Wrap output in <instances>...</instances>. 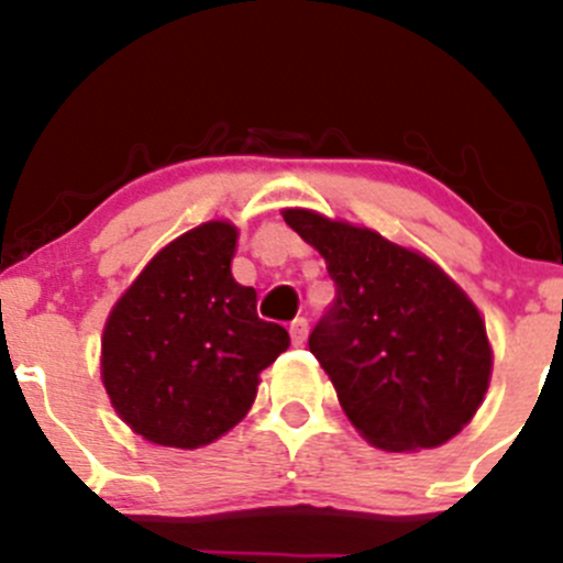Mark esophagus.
<instances>
[{"instance_id":"obj_1","label":"esophagus","mask_w":563,"mask_h":563,"mask_svg":"<svg viewBox=\"0 0 563 563\" xmlns=\"http://www.w3.org/2000/svg\"><path fill=\"white\" fill-rule=\"evenodd\" d=\"M291 340L294 345H302L308 340V321L305 318H294L291 321Z\"/></svg>"}]
</instances>
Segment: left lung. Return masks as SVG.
<instances>
[{
    "instance_id": "obj_1",
    "label": "left lung",
    "mask_w": 563,
    "mask_h": 563,
    "mask_svg": "<svg viewBox=\"0 0 563 563\" xmlns=\"http://www.w3.org/2000/svg\"><path fill=\"white\" fill-rule=\"evenodd\" d=\"M283 220L316 247L334 280L310 354L356 433L384 452L433 450L474 419L493 376L485 318L419 250L313 209Z\"/></svg>"
}]
</instances>
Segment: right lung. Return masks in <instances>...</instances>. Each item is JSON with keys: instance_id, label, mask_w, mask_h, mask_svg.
Here are the masks:
<instances>
[{"instance_id": "add662e5", "label": "right lung", "mask_w": 563, "mask_h": 563, "mask_svg": "<svg viewBox=\"0 0 563 563\" xmlns=\"http://www.w3.org/2000/svg\"><path fill=\"white\" fill-rule=\"evenodd\" d=\"M240 229L209 220L157 250L113 302L100 378L117 417L157 446L198 450L247 417L261 371L291 345L231 275Z\"/></svg>"}]
</instances>
